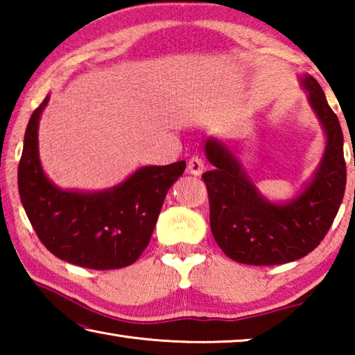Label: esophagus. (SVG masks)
<instances>
[{"instance_id":"1","label":"esophagus","mask_w":355,"mask_h":355,"mask_svg":"<svg viewBox=\"0 0 355 355\" xmlns=\"http://www.w3.org/2000/svg\"><path fill=\"white\" fill-rule=\"evenodd\" d=\"M188 172L191 173V175H200V173L203 172V159L200 158V156H191L189 161H188Z\"/></svg>"}]
</instances>
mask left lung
<instances>
[{"mask_svg": "<svg viewBox=\"0 0 355 355\" xmlns=\"http://www.w3.org/2000/svg\"><path fill=\"white\" fill-rule=\"evenodd\" d=\"M302 86L327 135L322 163L309 188L285 205H274L258 194L241 164L225 144L205 142L213 171L202 175L209 200V225L227 257L243 264L271 266L299 260L327 235L346 188L343 131L338 117L313 76Z\"/></svg>", "mask_w": 355, "mask_h": 355, "instance_id": "8db88e82", "label": "left lung"}]
</instances>
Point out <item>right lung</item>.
Masks as SVG:
<instances>
[{
  "label": "right lung",
  "instance_id": "obj_1",
  "mask_svg": "<svg viewBox=\"0 0 355 355\" xmlns=\"http://www.w3.org/2000/svg\"><path fill=\"white\" fill-rule=\"evenodd\" d=\"M48 97L33 112L19 164V192L28 219L53 255L89 269L133 264L150 243L167 191L186 163L148 166L110 191L58 189L39 161L37 128Z\"/></svg>",
  "mask_w": 355,
  "mask_h": 355
}]
</instances>
